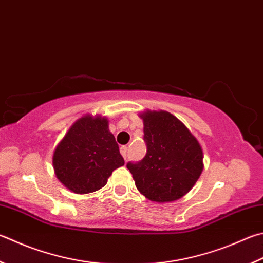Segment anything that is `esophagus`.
<instances>
[{
  "instance_id": "esophagus-1",
  "label": "esophagus",
  "mask_w": 263,
  "mask_h": 263,
  "mask_svg": "<svg viewBox=\"0 0 263 263\" xmlns=\"http://www.w3.org/2000/svg\"><path fill=\"white\" fill-rule=\"evenodd\" d=\"M121 154H122V156L124 157V159L126 160V155H127V147H125V146H123V147H121Z\"/></svg>"
}]
</instances>
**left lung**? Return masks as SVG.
Returning a JSON list of instances; mask_svg holds the SVG:
<instances>
[{"mask_svg":"<svg viewBox=\"0 0 263 263\" xmlns=\"http://www.w3.org/2000/svg\"><path fill=\"white\" fill-rule=\"evenodd\" d=\"M146 156L127 163L138 191L151 201H176L187 194L203 170V153L191 131L173 114L145 110Z\"/></svg>","mask_w":263,"mask_h":263,"instance_id":"obj_1","label":"left lung"}]
</instances>
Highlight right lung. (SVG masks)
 I'll list each match as a JSON object with an SVG mask.
<instances>
[{"label":"right lung","mask_w":263,"mask_h":263,"mask_svg":"<svg viewBox=\"0 0 263 263\" xmlns=\"http://www.w3.org/2000/svg\"><path fill=\"white\" fill-rule=\"evenodd\" d=\"M124 165V159L109 121L87 114L78 118L65 133L52 154L57 179L77 194L102 189L112 171Z\"/></svg>","instance_id":"1"}]
</instances>
